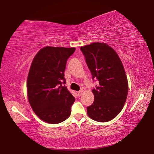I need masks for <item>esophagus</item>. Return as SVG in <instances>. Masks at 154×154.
Returning <instances> with one entry per match:
<instances>
[{"instance_id":"obj_1","label":"esophagus","mask_w":154,"mask_h":154,"mask_svg":"<svg viewBox=\"0 0 154 154\" xmlns=\"http://www.w3.org/2000/svg\"><path fill=\"white\" fill-rule=\"evenodd\" d=\"M83 92V90H79V92H77V96H82Z\"/></svg>"}]
</instances>
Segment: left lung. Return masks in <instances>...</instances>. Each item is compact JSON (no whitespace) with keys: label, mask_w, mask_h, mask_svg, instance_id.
<instances>
[{"label":"left lung","mask_w":154,"mask_h":154,"mask_svg":"<svg viewBox=\"0 0 154 154\" xmlns=\"http://www.w3.org/2000/svg\"><path fill=\"white\" fill-rule=\"evenodd\" d=\"M85 62L98 84L92 90L94 100L87 107L93 120L106 122L118 116L126 102L128 84L123 64L116 51L105 43L81 47Z\"/></svg>","instance_id":"8db88e82"}]
</instances>
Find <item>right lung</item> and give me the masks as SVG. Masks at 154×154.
<instances>
[{
	"mask_svg": "<svg viewBox=\"0 0 154 154\" xmlns=\"http://www.w3.org/2000/svg\"><path fill=\"white\" fill-rule=\"evenodd\" d=\"M75 51V48L47 46L36 54L31 64L28 100L36 116L48 123H60L71 115L75 98L63 84L67 60Z\"/></svg>",
	"mask_w": 154,
	"mask_h": 154,
	"instance_id": "1",
	"label": "right lung"
}]
</instances>
